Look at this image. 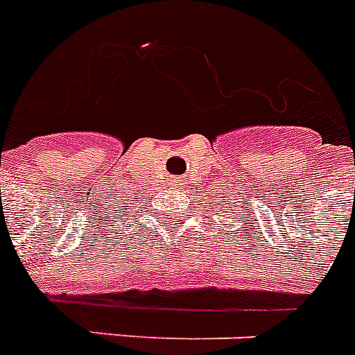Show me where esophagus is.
<instances>
[{"label":"esophagus","mask_w":355,"mask_h":355,"mask_svg":"<svg viewBox=\"0 0 355 355\" xmlns=\"http://www.w3.org/2000/svg\"><path fill=\"white\" fill-rule=\"evenodd\" d=\"M180 184H182V180H180V178H173V180H171V186L173 187H178V186H180Z\"/></svg>","instance_id":"1"}]
</instances>
